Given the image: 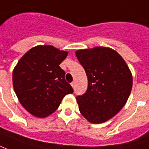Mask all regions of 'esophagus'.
<instances>
[{
  "label": "esophagus",
  "instance_id": "esophagus-1",
  "mask_svg": "<svg viewBox=\"0 0 149 149\" xmlns=\"http://www.w3.org/2000/svg\"><path fill=\"white\" fill-rule=\"evenodd\" d=\"M71 86L72 87V88H74V87H75V82H72Z\"/></svg>",
  "mask_w": 149,
  "mask_h": 149
}]
</instances>
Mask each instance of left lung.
Wrapping results in <instances>:
<instances>
[{"label":"left lung","mask_w":149,"mask_h":149,"mask_svg":"<svg viewBox=\"0 0 149 149\" xmlns=\"http://www.w3.org/2000/svg\"><path fill=\"white\" fill-rule=\"evenodd\" d=\"M76 55L85 70L88 90L77 97L80 114L91 123L112 118L127 102L133 77L122 56L104 47L79 49Z\"/></svg>","instance_id":"obj_1"}]
</instances>
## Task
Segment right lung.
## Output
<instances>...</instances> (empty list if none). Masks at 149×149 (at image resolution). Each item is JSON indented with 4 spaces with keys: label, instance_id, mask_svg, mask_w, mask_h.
<instances>
[{
    "label": "right lung",
    "instance_id": "obj_1",
    "mask_svg": "<svg viewBox=\"0 0 149 149\" xmlns=\"http://www.w3.org/2000/svg\"><path fill=\"white\" fill-rule=\"evenodd\" d=\"M67 55V51L53 46L39 45L28 50L14 68V91L31 114L41 118L49 116L66 95L73 92L59 66Z\"/></svg>",
    "mask_w": 149,
    "mask_h": 149
}]
</instances>
